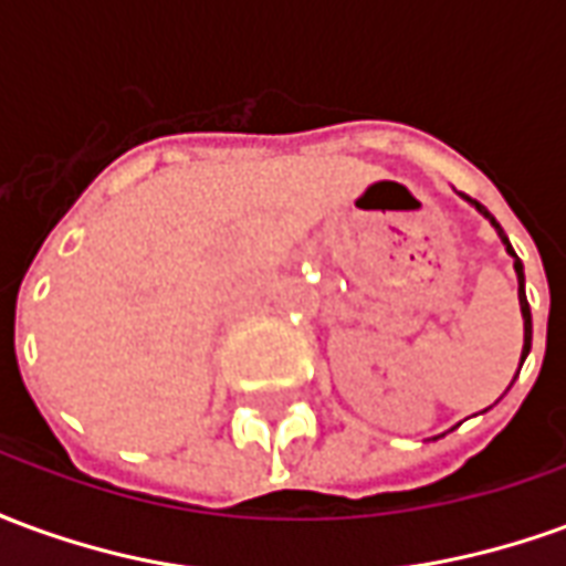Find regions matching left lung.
I'll return each instance as SVG.
<instances>
[{
  "mask_svg": "<svg viewBox=\"0 0 566 566\" xmlns=\"http://www.w3.org/2000/svg\"><path fill=\"white\" fill-rule=\"evenodd\" d=\"M475 209L482 211V214H485L488 221L494 223V230H497L500 239H503V245H506V251H510L512 260H515V272H518V306H522V318H524V352H522V360H524V355L531 352V306H527V296H524V270H522V260H518V254L512 251L510 239H506V233L500 230V223L494 221V214H491V211H488L485 206H479V202H475Z\"/></svg>",
  "mask_w": 566,
  "mask_h": 566,
  "instance_id": "1",
  "label": "left lung"
}]
</instances>
